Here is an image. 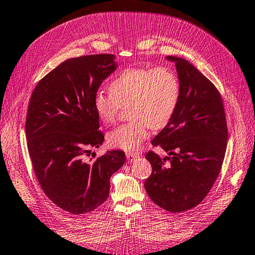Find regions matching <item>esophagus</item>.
I'll list each match as a JSON object with an SVG mask.
<instances>
[{"mask_svg":"<svg viewBox=\"0 0 255 255\" xmlns=\"http://www.w3.org/2000/svg\"><path fill=\"white\" fill-rule=\"evenodd\" d=\"M126 157H127V159H128L129 161H134L139 156H138L137 153H134V152H126Z\"/></svg>","mask_w":255,"mask_h":255,"instance_id":"obj_1","label":"esophagus"}]
</instances>
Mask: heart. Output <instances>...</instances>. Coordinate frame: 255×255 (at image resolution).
Here are the masks:
<instances>
[{
  "label": "heart",
  "instance_id": "heart-1",
  "mask_svg": "<svg viewBox=\"0 0 255 255\" xmlns=\"http://www.w3.org/2000/svg\"><path fill=\"white\" fill-rule=\"evenodd\" d=\"M111 94L98 92L94 109L105 124L117 119L119 109L129 104L131 121L108 134V142L126 151L137 150L151 127L167 126L176 114L181 87L177 74L168 67H129L109 84Z\"/></svg>",
  "mask_w": 255,
  "mask_h": 255
}]
</instances>
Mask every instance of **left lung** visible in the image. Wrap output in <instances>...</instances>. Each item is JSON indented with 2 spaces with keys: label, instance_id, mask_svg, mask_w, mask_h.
Returning a JSON list of instances; mask_svg holds the SVG:
<instances>
[{
  "label": "left lung",
  "instance_id": "obj_1",
  "mask_svg": "<svg viewBox=\"0 0 255 255\" xmlns=\"http://www.w3.org/2000/svg\"><path fill=\"white\" fill-rule=\"evenodd\" d=\"M166 58L176 65L181 95L172 119L151 141L170 157L146 154L152 173L144 189L157 206L176 213L198 206L211 190L226 154L228 127L216 86L186 59Z\"/></svg>",
  "mask_w": 255,
  "mask_h": 255
}]
</instances>
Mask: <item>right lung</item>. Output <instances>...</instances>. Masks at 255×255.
Segmentation results:
<instances>
[{
	"label": "right lung",
	"instance_id": "obj_1",
	"mask_svg": "<svg viewBox=\"0 0 255 255\" xmlns=\"http://www.w3.org/2000/svg\"><path fill=\"white\" fill-rule=\"evenodd\" d=\"M117 67L112 54L69 58L38 82L29 99L25 131L34 172L49 200L73 214L107 200L111 177L126 160L122 150L93 162L85 158L104 142L94 97Z\"/></svg>",
	"mask_w": 255,
	"mask_h": 255
}]
</instances>
